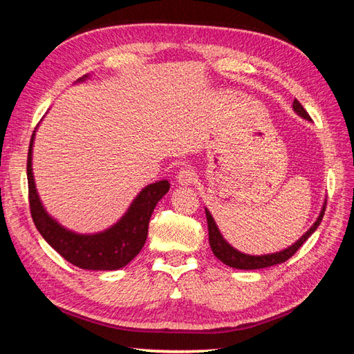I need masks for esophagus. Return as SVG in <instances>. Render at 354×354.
Instances as JSON below:
<instances>
[{"mask_svg":"<svg viewBox=\"0 0 354 354\" xmlns=\"http://www.w3.org/2000/svg\"><path fill=\"white\" fill-rule=\"evenodd\" d=\"M176 181H178V184H181V185H192L193 183L196 181V173L193 171L192 169H181L178 171V175H176Z\"/></svg>","mask_w":354,"mask_h":354,"instance_id":"34e87169","label":"esophagus"}]
</instances>
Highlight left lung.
Instances as JSON below:
<instances>
[{
    "label": "left lung",
    "mask_w": 354,
    "mask_h": 354,
    "mask_svg": "<svg viewBox=\"0 0 354 354\" xmlns=\"http://www.w3.org/2000/svg\"><path fill=\"white\" fill-rule=\"evenodd\" d=\"M293 110L301 118H304V120L311 121V118L307 113V110L302 107V104L297 101V100L293 101ZM324 212H325V203L322 205V210L319 213V216H317V219H316V223L308 228V230L306 232V234H302V236L297 239L293 245L287 247L286 250H281V252H276V253H270V254L253 256V254L241 253L239 250H236V248L228 244V242L224 239L223 234H221L219 228H218L216 223H214V219H213V216L210 214V212L205 209L207 224H209V242H210L212 252H213V254L216 256V258L221 262H224L225 266L232 267V268H239V270H258V268L272 267V266H276V264H282V262H286L287 259L292 258V256L297 250H299L304 242H306L311 236V234L316 232V228L319 227L321 221L324 218Z\"/></svg>",
    "instance_id": "8db88e82"
}]
</instances>
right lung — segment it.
I'll return each mask as SVG.
<instances>
[{
    "mask_svg": "<svg viewBox=\"0 0 354 354\" xmlns=\"http://www.w3.org/2000/svg\"><path fill=\"white\" fill-rule=\"evenodd\" d=\"M84 75L78 81H84ZM35 131L27 156V183H29V204L35 225L47 244L55 248L71 264L84 270H118L126 267L141 252L149 232L150 216L158 201L169 192L167 179L149 184L140 192L124 216L110 228L93 234H80L62 227L46 212L35 187L32 171V149Z\"/></svg>",
    "mask_w": 354,
    "mask_h": 354,
    "instance_id": "add662e5",
    "label": "right lung"
}]
</instances>
